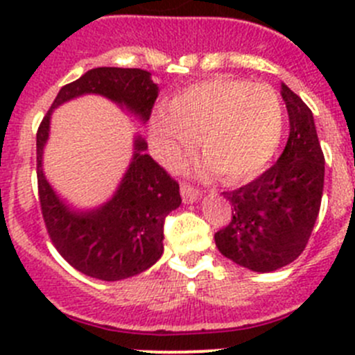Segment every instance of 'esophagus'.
<instances>
[{
    "mask_svg": "<svg viewBox=\"0 0 355 355\" xmlns=\"http://www.w3.org/2000/svg\"><path fill=\"white\" fill-rule=\"evenodd\" d=\"M180 194H182V199L185 200V202H196L200 198V192L198 189H194L192 185L189 184H182L180 185Z\"/></svg>",
    "mask_w": 355,
    "mask_h": 355,
    "instance_id": "34e87169",
    "label": "esophagus"
}]
</instances>
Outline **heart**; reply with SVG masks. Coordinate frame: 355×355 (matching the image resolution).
<instances>
[{
  "mask_svg": "<svg viewBox=\"0 0 355 355\" xmlns=\"http://www.w3.org/2000/svg\"><path fill=\"white\" fill-rule=\"evenodd\" d=\"M285 110L270 85L213 77L189 85L151 121L157 156L178 166L200 142V153L225 184L257 177L277 153Z\"/></svg>",
  "mask_w": 355,
  "mask_h": 355,
  "instance_id": "1",
  "label": "heart"
}]
</instances>
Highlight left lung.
I'll use <instances>...</instances> for the list:
<instances>
[{
    "label": "left lung",
    "instance_id": "obj_1",
    "mask_svg": "<svg viewBox=\"0 0 355 355\" xmlns=\"http://www.w3.org/2000/svg\"><path fill=\"white\" fill-rule=\"evenodd\" d=\"M290 134L277 163L234 192L230 223L214 234L218 250L257 273L295 261L311 237L324 184V156L306 103L282 84Z\"/></svg>",
    "mask_w": 355,
    "mask_h": 355
}]
</instances>
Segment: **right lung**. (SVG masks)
<instances>
[{
  "mask_svg": "<svg viewBox=\"0 0 355 355\" xmlns=\"http://www.w3.org/2000/svg\"><path fill=\"white\" fill-rule=\"evenodd\" d=\"M157 84L141 68L99 67L63 85L37 130V189L42 218L56 250L75 270L103 282L135 277L163 254V223L182 204L180 187L135 135L134 155L113 198L94 209H73L46 180L42 155L51 113L84 94H99L146 123L157 98Z\"/></svg>",
  "mask_w": 355,
  "mask_h": 355,
  "instance_id": "right-lung-1",
  "label": "right lung"
}]
</instances>
